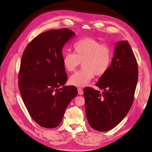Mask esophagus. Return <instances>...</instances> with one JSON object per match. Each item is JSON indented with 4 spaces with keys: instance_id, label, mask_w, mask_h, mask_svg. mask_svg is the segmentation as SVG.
I'll return each instance as SVG.
<instances>
[{
    "instance_id": "34e87169",
    "label": "esophagus",
    "mask_w": 152,
    "mask_h": 152,
    "mask_svg": "<svg viewBox=\"0 0 152 152\" xmlns=\"http://www.w3.org/2000/svg\"><path fill=\"white\" fill-rule=\"evenodd\" d=\"M77 90H78V94L79 95H83V94L84 91H83L82 88H78V89H77Z\"/></svg>"
}]
</instances>
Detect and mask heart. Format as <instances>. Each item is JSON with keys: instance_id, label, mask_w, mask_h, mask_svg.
Returning <instances> with one entry per match:
<instances>
[{"instance_id": "heart-1", "label": "heart", "mask_w": 152, "mask_h": 152, "mask_svg": "<svg viewBox=\"0 0 152 152\" xmlns=\"http://www.w3.org/2000/svg\"><path fill=\"white\" fill-rule=\"evenodd\" d=\"M74 53L68 51L62 56L64 68L68 72L75 71L82 62L83 68L69 77V83L77 87L86 86L95 75H104L112 61V48L93 38H84L73 44Z\"/></svg>"}]
</instances>
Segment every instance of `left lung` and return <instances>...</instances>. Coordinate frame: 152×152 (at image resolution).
I'll return each instance as SVG.
<instances>
[{"label": "left lung", "mask_w": 152, "mask_h": 152, "mask_svg": "<svg viewBox=\"0 0 152 152\" xmlns=\"http://www.w3.org/2000/svg\"><path fill=\"white\" fill-rule=\"evenodd\" d=\"M138 80V66L127 40L116 43L110 67L96 84L102 92L84 89L85 110L90 126L99 132L119 124L134 102Z\"/></svg>", "instance_id": "1"}]
</instances>
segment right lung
Segmentation results:
<instances>
[{"label": "right lung", "instance_id": "1", "mask_svg": "<svg viewBox=\"0 0 152 152\" xmlns=\"http://www.w3.org/2000/svg\"><path fill=\"white\" fill-rule=\"evenodd\" d=\"M75 35L67 28L44 32L31 40L23 54L20 93L32 119L42 127L58 126L78 93L75 86H64L68 77L62 53L65 43Z\"/></svg>", "mask_w": 152, "mask_h": 152}]
</instances>
